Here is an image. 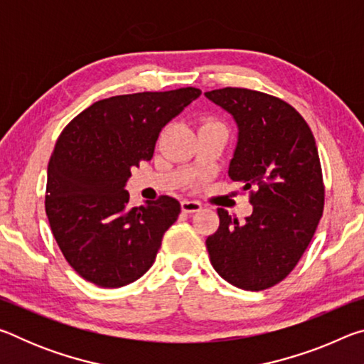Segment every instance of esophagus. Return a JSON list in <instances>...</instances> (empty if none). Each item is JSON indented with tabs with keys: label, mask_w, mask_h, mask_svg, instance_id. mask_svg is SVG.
I'll use <instances>...</instances> for the list:
<instances>
[{
	"label": "esophagus",
	"mask_w": 364,
	"mask_h": 364,
	"mask_svg": "<svg viewBox=\"0 0 364 364\" xmlns=\"http://www.w3.org/2000/svg\"><path fill=\"white\" fill-rule=\"evenodd\" d=\"M200 208H202L200 202H197V200L184 199V200L181 202V210H183L184 213H196V212H199Z\"/></svg>",
	"instance_id": "obj_1"
}]
</instances>
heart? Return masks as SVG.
I'll use <instances>...</instances> for the list:
<instances>
[{
    "mask_svg": "<svg viewBox=\"0 0 364 364\" xmlns=\"http://www.w3.org/2000/svg\"><path fill=\"white\" fill-rule=\"evenodd\" d=\"M212 125H221V122H218L215 117H202L200 119V128L202 127H212Z\"/></svg>",
    "mask_w": 364,
    "mask_h": 364,
    "instance_id": "b5f03b06",
    "label": "heart"
}]
</instances>
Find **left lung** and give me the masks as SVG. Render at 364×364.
Returning <instances> with one entry per match:
<instances>
[{"mask_svg": "<svg viewBox=\"0 0 364 364\" xmlns=\"http://www.w3.org/2000/svg\"><path fill=\"white\" fill-rule=\"evenodd\" d=\"M205 96L237 123L230 176L244 183L254 205L241 225L218 208L220 226L205 241L208 255L230 284L264 291L295 268L323 215L316 141L304 117L279 97L231 86Z\"/></svg>", "mask_w": 364, "mask_h": 364, "instance_id": "obj_1", "label": "left lung"}]
</instances>
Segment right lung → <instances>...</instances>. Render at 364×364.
I'll return each instance as SVG.
<instances>
[{
    "instance_id": "right-lung-1",
    "label": "right lung",
    "mask_w": 364,
    "mask_h": 364,
    "mask_svg": "<svg viewBox=\"0 0 364 364\" xmlns=\"http://www.w3.org/2000/svg\"><path fill=\"white\" fill-rule=\"evenodd\" d=\"M199 88L112 96L67 125L48 164L45 208L67 263L100 287H122L152 267L180 202L160 196L130 208L125 183L151 160L159 133Z\"/></svg>"
}]
</instances>
